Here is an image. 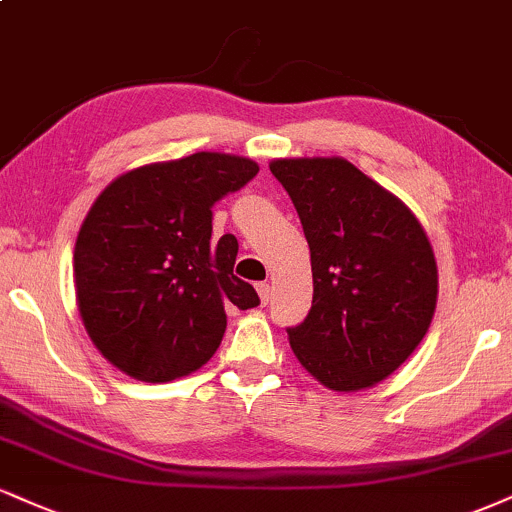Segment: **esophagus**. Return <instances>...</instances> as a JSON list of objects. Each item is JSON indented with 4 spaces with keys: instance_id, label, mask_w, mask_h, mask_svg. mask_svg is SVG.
Masks as SVG:
<instances>
[{
    "instance_id": "1",
    "label": "esophagus",
    "mask_w": 512,
    "mask_h": 512,
    "mask_svg": "<svg viewBox=\"0 0 512 512\" xmlns=\"http://www.w3.org/2000/svg\"><path fill=\"white\" fill-rule=\"evenodd\" d=\"M257 293H260L262 305H267L269 298H272V288H269V283H257Z\"/></svg>"
}]
</instances>
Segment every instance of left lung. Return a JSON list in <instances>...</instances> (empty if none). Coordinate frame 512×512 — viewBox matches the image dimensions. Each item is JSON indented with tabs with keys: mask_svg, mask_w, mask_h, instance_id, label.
Here are the masks:
<instances>
[{
	"mask_svg": "<svg viewBox=\"0 0 512 512\" xmlns=\"http://www.w3.org/2000/svg\"><path fill=\"white\" fill-rule=\"evenodd\" d=\"M312 260V310L288 329L295 357L331 391L372 389L432 324L439 269L420 219L343 157L272 159Z\"/></svg>",
	"mask_w": 512,
	"mask_h": 512,
	"instance_id": "8db88e82",
	"label": "left lung"
}]
</instances>
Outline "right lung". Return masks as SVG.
<instances>
[{"mask_svg":"<svg viewBox=\"0 0 512 512\" xmlns=\"http://www.w3.org/2000/svg\"><path fill=\"white\" fill-rule=\"evenodd\" d=\"M260 166L226 152L138 166L85 214L73 250L76 303L95 348L126 372L164 384L217 353L226 305H260L233 274L238 240L212 245V207Z\"/></svg>","mask_w":512,"mask_h":512,"instance_id":"add662e5","label":"right lung"}]
</instances>
